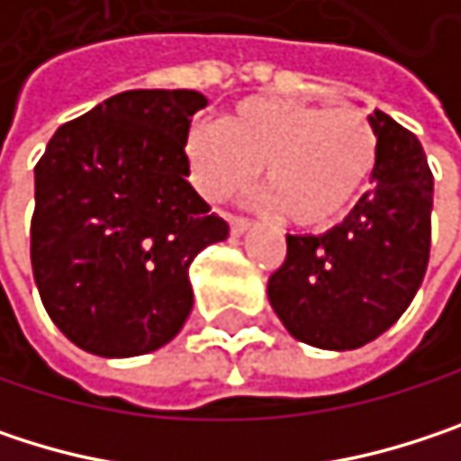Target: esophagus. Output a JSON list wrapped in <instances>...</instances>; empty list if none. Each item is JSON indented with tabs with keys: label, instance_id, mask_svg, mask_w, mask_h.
Returning a JSON list of instances; mask_svg holds the SVG:
<instances>
[{
	"label": "esophagus",
	"instance_id": "esophagus-1",
	"mask_svg": "<svg viewBox=\"0 0 461 461\" xmlns=\"http://www.w3.org/2000/svg\"><path fill=\"white\" fill-rule=\"evenodd\" d=\"M230 230L231 234H242V231H248L250 230V221L248 219H242V216H230Z\"/></svg>",
	"mask_w": 461,
	"mask_h": 461
}]
</instances>
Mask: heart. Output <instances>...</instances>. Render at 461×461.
<instances>
[{
    "instance_id": "heart-1",
    "label": "heart",
    "mask_w": 461,
    "mask_h": 461,
    "mask_svg": "<svg viewBox=\"0 0 461 461\" xmlns=\"http://www.w3.org/2000/svg\"><path fill=\"white\" fill-rule=\"evenodd\" d=\"M186 162L208 200L248 189L261 167L264 203L296 227L321 230L339 221L371 181L376 133L357 109L253 95L234 106L221 128H194Z\"/></svg>"
}]
</instances>
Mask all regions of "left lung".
Here are the masks:
<instances>
[{
	"label": "left lung",
	"mask_w": 461,
	"mask_h": 461,
	"mask_svg": "<svg viewBox=\"0 0 461 461\" xmlns=\"http://www.w3.org/2000/svg\"><path fill=\"white\" fill-rule=\"evenodd\" d=\"M376 133L374 189L325 234H288L269 304L288 333L321 349H357L409 310L429 261L432 173L414 133L384 112Z\"/></svg>",
	"instance_id": "1"
}]
</instances>
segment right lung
Masks as SVG:
<instances>
[{
    "instance_id": "1",
    "label": "right lung",
    "mask_w": 461,
    "mask_h": 461,
    "mask_svg": "<svg viewBox=\"0 0 461 461\" xmlns=\"http://www.w3.org/2000/svg\"><path fill=\"white\" fill-rule=\"evenodd\" d=\"M197 90H128L60 125L34 167L32 267L79 349L136 357L192 312L189 267L230 224L186 181Z\"/></svg>"
}]
</instances>
